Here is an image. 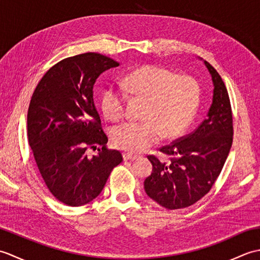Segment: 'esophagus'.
Masks as SVG:
<instances>
[{"instance_id":"esophagus-1","label":"esophagus","mask_w":260,"mask_h":260,"mask_svg":"<svg viewBox=\"0 0 260 260\" xmlns=\"http://www.w3.org/2000/svg\"><path fill=\"white\" fill-rule=\"evenodd\" d=\"M123 158H124V161H134V159L137 158V156L132 155V154H128V153H124Z\"/></svg>"}]
</instances>
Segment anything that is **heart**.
I'll return each mask as SVG.
<instances>
[{
	"label": "heart",
	"instance_id": "obj_1",
	"mask_svg": "<svg viewBox=\"0 0 260 260\" xmlns=\"http://www.w3.org/2000/svg\"><path fill=\"white\" fill-rule=\"evenodd\" d=\"M122 91L107 88L102 95L105 117L118 120L124 116L127 95L145 101L141 123H123L113 131V141L118 148L141 153L165 139L179 136L192 121L200 104V86L190 76L176 75L172 70L146 64L124 77Z\"/></svg>",
	"mask_w": 260,
	"mask_h": 260
}]
</instances>
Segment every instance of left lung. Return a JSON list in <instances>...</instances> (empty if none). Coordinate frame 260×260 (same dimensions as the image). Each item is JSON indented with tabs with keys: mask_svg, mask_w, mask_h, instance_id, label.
Here are the masks:
<instances>
[{
	"mask_svg": "<svg viewBox=\"0 0 260 260\" xmlns=\"http://www.w3.org/2000/svg\"><path fill=\"white\" fill-rule=\"evenodd\" d=\"M202 61L213 84L212 104L206 119L191 134L159 148L170 161L148 156L153 171L144 181L145 192L169 210L190 207L211 190L233 144V113L227 88L217 70L206 60Z\"/></svg>",
	"mask_w": 260,
	"mask_h": 260,
	"instance_id": "left-lung-1",
	"label": "left lung"
}]
</instances>
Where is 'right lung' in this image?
Returning <instances> with one entry per match:
<instances>
[{"label":"right lung","mask_w":260,"mask_h":260,"mask_svg":"<svg viewBox=\"0 0 260 260\" xmlns=\"http://www.w3.org/2000/svg\"><path fill=\"white\" fill-rule=\"evenodd\" d=\"M113 59L87 52L49 69L33 92L27 110V139L42 179L52 196L67 206L91 202L123 161L108 150V139L93 103V85L104 71L118 67ZM99 154L88 158V147Z\"/></svg>","instance_id":"1"}]
</instances>
